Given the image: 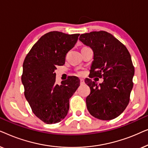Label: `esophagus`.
<instances>
[{
    "label": "esophagus",
    "mask_w": 148,
    "mask_h": 148,
    "mask_svg": "<svg viewBox=\"0 0 148 148\" xmlns=\"http://www.w3.org/2000/svg\"><path fill=\"white\" fill-rule=\"evenodd\" d=\"M84 83H85L84 80L83 79H80V84H84Z\"/></svg>",
    "instance_id": "1"
}]
</instances>
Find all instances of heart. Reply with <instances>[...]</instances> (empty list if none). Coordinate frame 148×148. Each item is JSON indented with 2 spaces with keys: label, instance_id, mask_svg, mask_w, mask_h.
Masks as SVG:
<instances>
[{
  "label": "heart",
  "instance_id": "heart-1",
  "mask_svg": "<svg viewBox=\"0 0 148 148\" xmlns=\"http://www.w3.org/2000/svg\"><path fill=\"white\" fill-rule=\"evenodd\" d=\"M77 73H78V75H82L83 74V72L82 71H77Z\"/></svg>",
  "mask_w": 148,
  "mask_h": 148
}]
</instances>
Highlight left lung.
I'll return each instance as SVG.
<instances>
[{
    "mask_svg": "<svg viewBox=\"0 0 148 148\" xmlns=\"http://www.w3.org/2000/svg\"><path fill=\"white\" fill-rule=\"evenodd\" d=\"M79 40L94 51L90 77L104 78L100 86L91 79L85 81L90 88L87 108L100 120L116 118L129 104L133 86L135 69L131 54L124 44L105 31L82 34Z\"/></svg>",
    "mask_w": 148,
    "mask_h": 148,
    "instance_id": "left-lung-1",
    "label": "left lung"
}]
</instances>
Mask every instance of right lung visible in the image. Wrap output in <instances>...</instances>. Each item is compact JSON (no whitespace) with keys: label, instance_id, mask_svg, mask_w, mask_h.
<instances>
[{"label":"right lung","instance_id":"add662e5","mask_svg":"<svg viewBox=\"0 0 148 148\" xmlns=\"http://www.w3.org/2000/svg\"><path fill=\"white\" fill-rule=\"evenodd\" d=\"M79 36L48 32L32 46L23 61L24 95L34 114L46 124L58 123L66 116L69 98L80 85L75 76L69 77L58 85L54 72L56 66L64 64L66 54L73 48Z\"/></svg>","mask_w":148,"mask_h":148}]
</instances>
